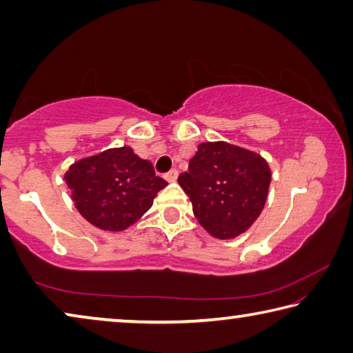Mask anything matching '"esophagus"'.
Listing matches in <instances>:
<instances>
[{"instance_id":"1","label":"esophagus","mask_w":353,"mask_h":353,"mask_svg":"<svg viewBox=\"0 0 353 353\" xmlns=\"http://www.w3.org/2000/svg\"><path fill=\"white\" fill-rule=\"evenodd\" d=\"M165 179H166V181H168V182H176V179H177V170H171L170 172H166Z\"/></svg>"}]
</instances>
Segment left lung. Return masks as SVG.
Segmentation results:
<instances>
[{"mask_svg":"<svg viewBox=\"0 0 353 353\" xmlns=\"http://www.w3.org/2000/svg\"><path fill=\"white\" fill-rule=\"evenodd\" d=\"M177 182L199 224L218 240L246 232L263 212L271 168L260 154L227 141H205Z\"/></svg>","mask_w":353,"mask_h":353,"instance_id":"obj_1","label":"left lung"}]
</instances>
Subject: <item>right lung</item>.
<instances>
[{"label": "right lung", "mask_w": 353, "mask_h": 353, "mask_svg": "<svg viewBox=\"0 0 353 353\" xmlns=\"http://www.w3.org/2000/svg\"><path fill=\"white\" fill-rule=\"evenodd\" d=\"M63 179L81 216L105 232H121L135 224L168 185L130 146L76 160Z\"/></svg>", "instance_id": "1"}]
</instances>
